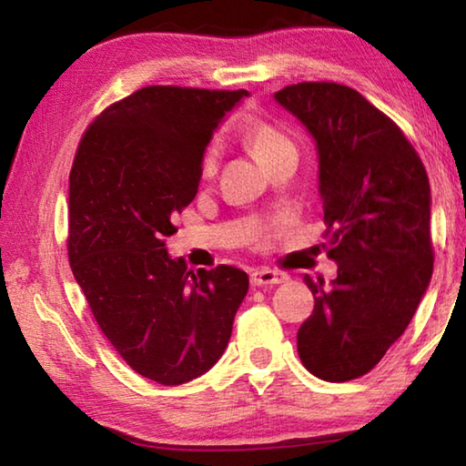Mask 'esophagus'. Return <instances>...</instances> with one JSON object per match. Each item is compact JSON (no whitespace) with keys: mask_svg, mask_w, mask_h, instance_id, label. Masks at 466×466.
I'll use <instances>...</instances> for the list:
<instances>
[{"mask_svg":"<svg viewBox=\"0 0 466 466\" xmlns=\"http://www.w3.org/2000/svg\"><path fill=\"white\" fill-rule=\"evenodd\" d=\"M288 279L286 273H279L275 269H252L250 283L252 286H273V283H283Z\"/></svg>","mask_w":466,"mask_h":466,"instance_id":"1","label":"esophagus"}]
</instances>
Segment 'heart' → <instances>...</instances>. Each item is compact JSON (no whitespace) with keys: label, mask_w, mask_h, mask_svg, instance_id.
Instances as JSON below:
<instances>
[{"label":"heart","mask_w":466,"mask_h":466,"mask_svg":"<svg viewBox=\"0 0 466 466\" xmlns=\"http://www.w3.org/2000/svg\"><path fill=\"white\" fill-rule=\"evenodd\" d=\"M244 144L248 146V149L258 162L267 167L271 160H275L279 154L283 152H291L296 149L291 139L281 133L278 127H273L271 123L265 121H250L247 127H244ZM218 168V149L209 147L203 156L201 162V172L203 177H214V172Z\"/></svg>","instance_id":"obj_1"}]
</instances>
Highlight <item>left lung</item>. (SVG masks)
Listing matches in <instances>:
<instances>
[{
    "label": "left lung",
    "instance_id": "1",
    "mask_svg": "<svg viewBox=\"0 0 466 466\" xmlns=\"http://www.w3.org/2000/svg\"><path fill=\"white\" fill-rule=\"evenodd\" d=\"M310 133L337 278L306 283L314 310L298 353L320 380L368 374L405 333L433 271L430 180L397 125L350 86L302 82L273 94Z\"/></svg>",
    "mask_w": 466,
    "mask_h": 466
}]
</instances>
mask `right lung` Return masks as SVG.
I'll use <instances>...</instances> for the list:
<instances>
[{
	"label": "right lung",
	"mask_w": 466,
	"mask_h": 466,
	"mask_svg": "<svg viewBox=\"0 0 466 466\" xmlns=\"http://www.w3.org/2000/svg\"><path fill=\"white\" fill-rule=\"evenodd\" d=\"M247 90L147 86L86 129L69 172L67 252L102 333L157 384L199 378L226 351L248 275L172 258V218L195 199L201 160Z\"/></svg>",
	"instance_id": "add662e5"
}]
</instances>
